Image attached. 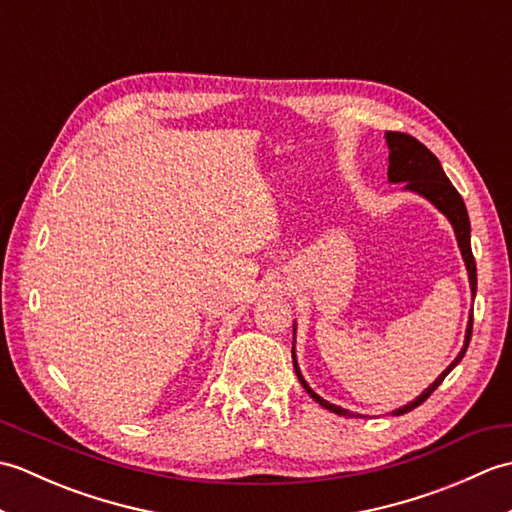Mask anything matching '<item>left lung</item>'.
Listing matches in <instances>:
<instances>
[{"label": "left lung", "instance_id": "1", "mask_svg": "<svg viewBox=\"0 0 512 512\" xmlns=\"http://www.w3.org/2000/svg\"><path fill=\"white\" fill-rule=\"evenodd\" d=\"M385 140H387V147H389V169H387V180L391 184H405L402 191H411L420 195L427 202H431L436 209L447 217L453 226V233L455 239H458V248L462 253L464 259V266H466V273H469V286H471V295L475 299V290H477V268H475V259H473V250H471V222H469V213H466V204L462 200V195L455 191V187L451 184V180L447 178V173H444L440 160L431 154V151L424 147L420 140H416L409 134H400V132H385ZM295 334H297V323H292V365H295V372L299 383L303 385V389L308 391L312 396V400H317L321 407H325L328 411L336 413V416H347V418H354L358 413L347 411L339 405H332L325 398H321L317 391H314L308 380L303 378L299 363H297V354H295ZM471 334H473V310L469 314V323H466V332H464V345L460 354L455 356V361L444 369V372L433 380V383L422 391V394L407 402L405 407H400L396 411V416L400 413H407L411 409H416L418 405H422L424 400H427L433 391L440 387V383L451 369L458 365L464 354H466V347L471 343Z\"/></svg>", "mask_w": 512, "mask_h": 512}]
</instances>
